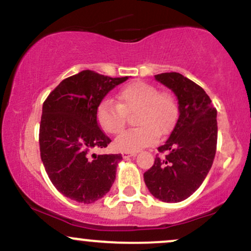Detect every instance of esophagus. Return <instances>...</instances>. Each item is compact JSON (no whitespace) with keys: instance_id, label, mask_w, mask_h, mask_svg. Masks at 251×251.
<instances>
[{"instance_id":"1","label":"esophagus","mask_w":251,"mask_h":251,"mask_svg":"<svg viewBox=\"0 0 251 251\" xmlns=\"http://www.w3.org/2000/svg\"><path fill=\"white\" fill-rule=\"evenodd\" d=\"M122 155L123 158H128V157H132V155H135L134 152H122Z\"/></svg>"}]
</instances>
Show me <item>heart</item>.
I'll list each match as a JSON object with an SVG mask.
<instances>
[{
  "mask_svg": "<svg viewBox=\"0 0 251 251\" xmlns=\"http://www.w3.org/2000/svg\"><path fill=\"white\" fill-rule=\"evenodd\" d=\"M135 114L139 127L124 132L114 140L118 151L137 152L157 142L158 135L175 127L179 114L177 99L169 92H160L153 83L134 81L120 89L118 102L103 99L98 105L97 120L105 132L118 134L125 128L127 116Z\"/></svg>",
  "mask_w": 251,
  "mask_h": 251,
  "instance_id": "1",
  "label": "heart"
}]
</instances>
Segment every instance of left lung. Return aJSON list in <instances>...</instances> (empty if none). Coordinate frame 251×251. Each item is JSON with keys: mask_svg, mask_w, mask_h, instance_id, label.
<instances>
[{"mask_svg": "<svg viewBox=\"0 0 251 251\" xmlns=\"http://www.w3.org/2000/svg\"><path fill=\"white\" fill-rule=\"evenodd\" d=\"M175 92L179 118L164 145L158 148L144 180L152 195L177 203L190 197L205 179L217 149V109L201 86L176 72L154 75Z\"/></svg>", "mask_w": 251, "mask_h": 251, "instance_id": "obj_1", "label": "left lung"}]
</instances>
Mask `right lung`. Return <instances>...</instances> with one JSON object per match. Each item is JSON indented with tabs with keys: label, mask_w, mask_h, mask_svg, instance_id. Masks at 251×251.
<instances>
[{
	"label": "right lung",
	"mask_w": 251,
	"mask_h": 251,
	"mask_svg": "<svg viewBox=\"0 0 251 251\" xmlns=\"http://www.w3.org/2000/svg\"><path fill=\"white\" fill-rule=\"evenodd\" d=\"M127 79L86 70L62 80L43 102L40 155L53 185L71 200L93 203L114 183L122 154L92 153L111 143L98 123L97 108Z\"/></svg>",
	"instance_id": "1"
}]
</instances>
